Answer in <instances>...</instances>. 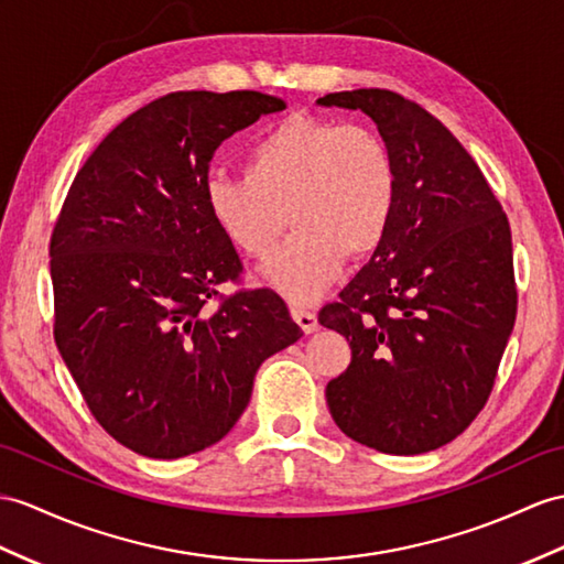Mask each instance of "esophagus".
Returning <instances> with one entry per match:
<instances>
[{
	"instance_id": "obj_1",
	"label": "esophagus",
	"mask_w": 564,
	"mask_h": 564,
	"mask_svg": "<svg viewBox=\"0 0 564 564\" xmlns=\"http://www.w3.org/2000/svg\"><path fill=\"white\" fill-rule=\"evenodd\" d=\"M290 311H292V318L301 325V329H304L306 335L318 329V318H315V313L311 308H306L304 304H292Z\"/></svg>"
}]
</instances>
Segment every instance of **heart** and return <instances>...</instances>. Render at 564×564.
<instances>
[{
    "mask_svg": "<svg viewBox=\"0 0 564 564\" xmlns=\"http://www.w3.org/2000/svg\"><path fill=\"white\" fill-rule=\"evenodd\" d=\"M203 200L223 237L253 260L274 251L290 219L292 237L263 274L274 290L308 301L335 280L345 256L366 258L386 239L397 172L366 123L292 115L249 145L243 174L205 176Z\"/></svg>",
    "mask_w": 564,
    "mask_h": 564,
    "instance_id": "b5f03b06",
    "label": "heart"
}]
</instances>
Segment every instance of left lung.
I'll list each match as a JSON object with an SVG mask.
<instances>
[{"label":"left lung","mask_w":564,"mask_h":564,"mask_svg":"<svg viewBox=\"0 0 564 564\" xmlns=\"http://www.w3.org/2000/svg\"><path fill=\"white\" fill-rule=\"evenodd\" d=\"M323 107L376 121L397 172L386 239L318 321L349 339L325 388L351 441L421 455L455 441L488 402L517 318L512 235L474 158L416 102L380 88Z\"/></svg>","instance_id":"left-lung-1"}]
</instances>
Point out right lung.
<instances>
[{
	"instance_id": "right-lung-1",
	"label": "right lung",
	"mask_w": 564,
	"mask_h": 564,
	"mask_svg": "<svg viewBox=\"0 0 564 564\" xmlns=\"http://www.w3.org/2000/svg\"><path fill=\"white\" fill-rule=\"evenodd\" d=\"M284 100L178 90L123 119L78 170L50 241L54 341L117 443L194 455L235 429L268 356L304 335L270 290H241V260L208 215L203 182L229 135Z\"/></svg>"
}]
</instances>
